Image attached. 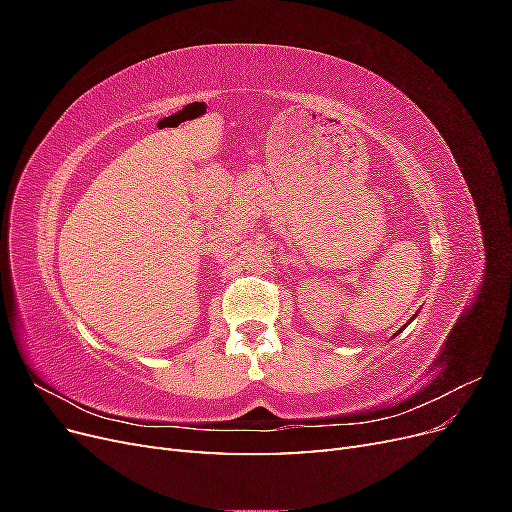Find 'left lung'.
Wrapping results in <instances>:
<instances>
[{
  "instance_id": "8db88e82",
  "label": "left lung",
  "mask_w": 512,
  "mask_h": 512,
  "mask_svg": "<svg viewBox=\"0 0 512 512\" xmlns=\"http://www.w3.org/2000/svg\"><path fill=\"white\" fill-rule=\"evenodd\" d=\"M401 331H404V329H401ZM393 337H395V335H393Z\"/></svg>"
}]
</instances>
